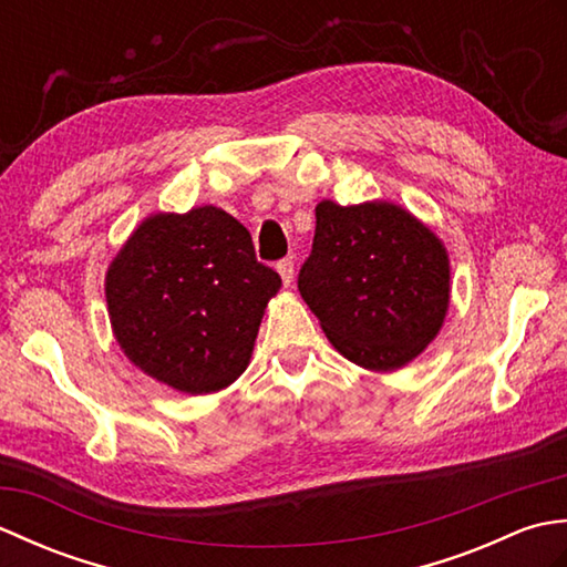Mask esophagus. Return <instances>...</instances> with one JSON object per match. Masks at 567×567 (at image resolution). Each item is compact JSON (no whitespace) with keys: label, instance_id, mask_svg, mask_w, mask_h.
<instances>
[{"label":"esophagus","instance_id":"34e87169","mask_svg":"<svg viewBox=\"0 0 567 567\" xmlns=\"http://www.w3.org/2000/svg\"><path fill=\"white\" fill-rule=\"evenodd\" d=\"M277 272H280L285 285H290L292 277H295V262H292V258H282L280 262H277Z\"/></svg>","mask_w":567,"mask_h":567}]
</instances>
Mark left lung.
Masks as SVG:
<instances>
[{"label":"left lung","instance_id":"obj_1","mask_svg":"<svg viewBox=\"0 0 567 567\" xmlns=\"http://www.w3.org/2000/svg\"><path fill=\"white\" fill-rule=\"evenodd\" d=\"M441 240L390 202L323 199L299 295L336 351L370 370H396L436 339L451 295Z\"/></svg>","mask_w":567,"mask_h":567}]
</instances>
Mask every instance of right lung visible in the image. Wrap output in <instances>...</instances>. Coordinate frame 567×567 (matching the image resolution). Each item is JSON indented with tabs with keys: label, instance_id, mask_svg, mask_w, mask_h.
<instances>
[{
	"label": "right lung",
	"instance_id": "1",
	"mask_svg": "<svg viewBox=\"0 0 567 567\" xmlns=\"http://www.w3.org/2000/svg\"><path fill=\"white\" fill-rule=\"evenodd\" d=\"M280 285L248 228L209 204L143 221L110 265L106 305L131 363L167 388L207 394L246 370Z\"/></svg>",
	"mask_w": 567,
	"mask_h": 567
}]
</instances>
